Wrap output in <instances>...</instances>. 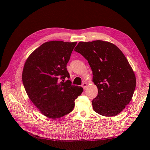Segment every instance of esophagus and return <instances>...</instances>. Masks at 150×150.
I'll list each match as a JSON object with an SVG mask.
<instances>
[{
    "label": "esophagus",
    "instance_id": "34e87169",
    "mask_svg": "<svg viewBox=\"0 0 150 150\" xmlns=\"http://www.w3.org/2000/svg\"><path fill=\"white\" fill-rule=\"evenodd\" d=\"M87 83L86 82H83V83H82V87H83V88L84 90H85V89H86V88H87Z\"/></svg>",
    "mask_w": 150,
    "mask_h": 150
}]
</instances>
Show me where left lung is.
Returning a JSON list of instances; mask_svg holds the SVG:
<instances>
[{"label": "left lung", "instance_id": "obj_1", "mask_svg": "<svg viewBox=\"0 0 150 150\" xmlns=\"http://www.w3.org/2000/svg\"><path fill=\"white\" fill-rule=\"evenodd\" d=\"M74 50L88 60L98 95L92 100L94 110L104 116L120 113L132 100L135 74L122 51L109 42H79Z\"/></svg>", "mask_w": 150, "mask_h": 150}]
</instances>
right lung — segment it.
<instances>
[{
	"label": "right lung",
	"mask_w": 150,
	"mask_h": 150,
	"mask_svg": "<svg viewBox=\"0 0 150 150\" xmlns=\"http://www.w3.org/2000/svg\"><path fill=\"white\" fill-rule=\"evenodd\" d=\"M76 45L61 41L45 42L25 62L24 87L31 101L47 117L59 118L70 113L83 91L69 79L65 81L70 77L67 64Z\"/></svg>",
	"instance_id": "1"
}]
</instances>
